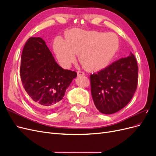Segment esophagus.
Instances as JSON below:
<instances>
[{
  "label": "esophagus",
  "instance_id": "obj_1",
  "mask_svg": "<svg viewBox=\"0 0 156 156\" xmlns=\"http://www.w3.org/2000/svg\"><path fill=\"white\" fill-rule=\"evenodd\" d=\"M84 75H85V74H84V73L83 72H77V76H78V77L84 76Z\"/></svg>",
  "mask_w": 156,
  "mask_h": 156
}]
</instances>
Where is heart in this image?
Listing matches in <instances>:
<instances>
[{"label":"heart","instance_id":"obj_1","mask_svg":"<svg viewBox=\"0 0 156 156\" xmlns=\"http://www.w3.org/2000/svg\"><path fill=\"white\" fill-rule=\"evenodd\" d=\"M66 37H56L53 43L56 58L64 68H68L79 55L80 62L87 70L100 72L110 65L120 47L119 37L112 32L75 29L66 33Z\"/></svg>","mask_w":156,"mask_h":156}]
</instances>
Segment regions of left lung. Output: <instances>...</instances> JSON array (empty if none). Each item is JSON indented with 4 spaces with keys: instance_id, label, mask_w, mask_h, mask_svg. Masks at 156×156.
<instances>
[{
    "instance_id": "1",
    "label": "left lung",
    "mask_w": 156,
    "mask_h": 156,
    "mask_svg": "<svg viewBox=\"0 0 156 156\" xmlns=\"http://www.w3.org/2000/svg\"><path fill=\"white\" fill-rule=\"evenodd\" d=\"M94 104L103 114L110 115L123 108L133 98L138 82V66L133 53L116 61L90 76Z\"/></svg>"
}]
</instances>
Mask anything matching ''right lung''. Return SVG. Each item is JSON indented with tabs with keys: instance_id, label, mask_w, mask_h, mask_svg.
Returning <instances> with one entry per match:
<instances>
[{
	"instance_id": "1",
	"label": "right lung",
	"mask_w": 156,
	"mask_h": 156,
	"mask_svg": "<svg viewBox=\"0 0 156 156\" xmlns=\"http://www.w3.org/2000/svg\"><path fill=\"white\" fill-rule=\"evenodd\" d=\"M20 75L37 110L48 112L60 105L77 73L61 68L41 37H31L22 52Z\"/></svg>"
}]
</instances>
